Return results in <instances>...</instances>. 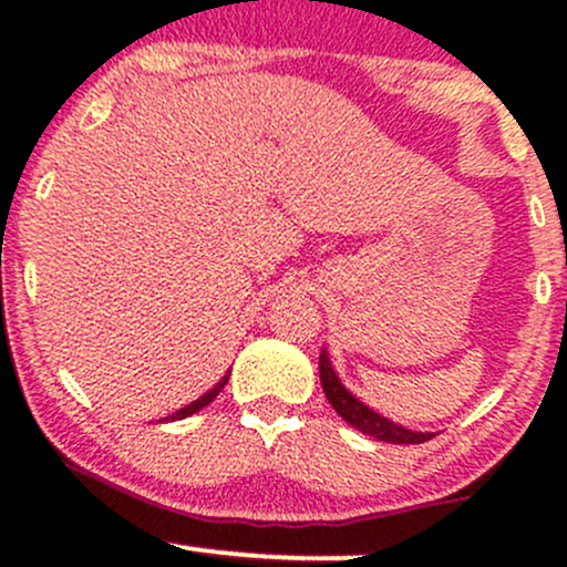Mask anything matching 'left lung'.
<instances>
[{
  "label": "left lung",
  "instance_id": "8db88e82",
  "mask_svg": "<svg viewBox=\"0 0 567 567\" xmlns=\"http://www.w3.org/2000/svg\"><path fill=\"white\" fill-rule=\"evenodd\" d=\"M320 381H322V392L328 396V402L333 405V410L341 415L347 424L354 429H360L362 434H370V437L381 440V442H392V445H421V442L432 440V432H410L405 426H396L394 421L383 419V415L373 413V410L362 405L357 396H351L347 389L341 386L338 375L330 368L328 354H320Z\"/></svg>",
  "mask_w": 567,
  "mask_h": 567
}]
</instances>
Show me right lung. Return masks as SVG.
<instances>
[{
    "mask_svg": "<svg viewBox=\"0 0 567 567\" xmlns=\"http://www.w3.org/2000/svg\"><path fill=\"white\" fill-rule=\"evenodd\" d=\"M226 381H229V379H224V381H218L216 383V386H213L210 389V392H207L205 396H199V400L197 402H192V405H186V408H181V410H175V413L171 415V421H178V419H186V415H192V413H197V410L199 408H205V405H210V402L213 400H216V396H218V392H220V389H224L226 386Z\"/></svg>",
    "mask_w": 567,
    "mask_h": 567,
    "instance_id": "add662e5",
    "label": "right lung"
}]
</instances>
